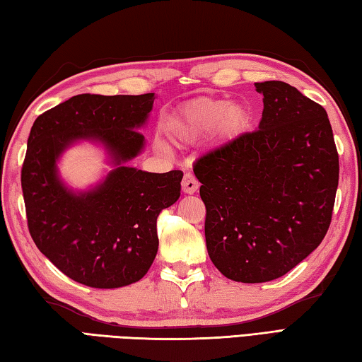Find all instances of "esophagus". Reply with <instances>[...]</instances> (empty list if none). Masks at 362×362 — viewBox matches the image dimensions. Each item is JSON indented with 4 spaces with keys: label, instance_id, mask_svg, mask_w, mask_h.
Returning <instances> with one entry per match:
<instances>
[{
    "label": "esophagus",
    "instance_id": "1",
    "mask_svg": "<svg viewBox=\"0 0 362 362\" xmlns=\"http://www.w3.org/2000/svg\"><path fill=\"white\" fill-rule=\"evenodd\" d=\"M199 182L194 175L191 174H185L183 175V180H182V191L185 194H194L196 191L199 189Z\"/></svg>",
    "mask_w": 362,
    "mask_h": 362
}]
</instances>
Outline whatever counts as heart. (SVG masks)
Returning <instances> with one entry per match:
<instances>
[{
  "label": "heart",
  "mask_w": 362,
  "mask_h": 362,
  "mask_svg": "<svg viewBox=\"0 0 362 362\" xmlns=\"http://www.w3.org/2000/svg\"><path fill=\"white\" fill-rule=\"evenodd\" d=\"M252 110L244 103L219 98H197L183 104L168 119V134L175 143H191L221 124L227 135H238L249 127Z\"/></svg>",
  "instance_id": "b5f03b06"
}]
</instances>
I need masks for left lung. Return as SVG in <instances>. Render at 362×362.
Listing matches in <instances>:
<instances>
[{
  "instance_id": "1",
  "label": "left lung",
  "mask_w": 362,
  "mask_h": 362,
  "mask_svg": "<svg viewBox=\"0 0 362 362\" xmlns=\"http://www.w3.org/2000/svg\"><path fill=\"white\" fill-rule=\"evenodd\" d=\"M255 87L264 104L258 129L194 165L210 259L241 283L279 279L317 247L332 222L339 182L324 107L286 82Z\"/></svg>"
}]
</instances>
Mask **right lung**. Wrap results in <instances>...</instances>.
<instances>
[{
	"label": "right lung",
	"mask_w": 362,
	"mask_h": 362,
	"mask_svg": "<svg viewBox=\"0 0 362 362\" xmlns=\"http://www.w3.org/2000/svg\"><path fill=\"white\" fill-rule=\"evenodd\" d=\"M153 93L78 95L34 121L21 168L29 233L59 271L90 288L141 280L158 250L157 218L180 197L182 171L126 166L144 148L140 132ZM81 139L103 144L115 169L88 192L59 179L57 160Z\"/></svg>",
	"instance_id": "1"
}]
</instances>
